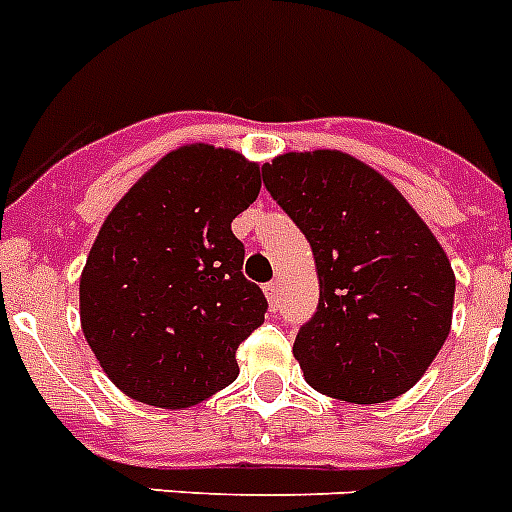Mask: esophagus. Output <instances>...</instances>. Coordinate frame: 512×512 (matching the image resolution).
<instances>
[{
	"label": "esophagus",
	"instance_id": "esophagus-1",
	"mask_svg": "<svg viewBox=\"0 0 512 512\" xmlns=\"http://www.w3.org/2000/svg\"><path fill=\"white\" fill-rule=\"evenodd\" d=\"M265 296H268L270 307L276 309L278 304H281V283H278V281L265 283Z\"/></svg>",
	"mask_w": 512,
	"mask_h": 512
}]
</instances>
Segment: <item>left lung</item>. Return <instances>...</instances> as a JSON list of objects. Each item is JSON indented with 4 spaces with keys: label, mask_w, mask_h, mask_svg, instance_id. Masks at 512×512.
Wrapping results in <instances>:
<instances>
[{
    "label": "left lung",
    "mask_w": 512,
    "mask_h": 512,
    "mask_svg": "<svg viewBox=\"0 0 512 512\" xmlns=\"http://www.w3.org/2000/svg\"><path fill=\"white\" fill-rule=\"evenodd\" d=\"M263 184L307 236L320 302L294 341L304 380L349 403L414 388L450 333L455 276L385 176L338 153H286Z\"/></svg>",
    "instance_id": "obj_1"
}]
</instances>
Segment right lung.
Returning a JSON list of instances; mask_svg holds the SVG:
<instances>
[{"instance_id": "1", "label": "right lung", "mask_w": 512, "mask_h": 512, "mask_svg": "<svg viewBox=\"0 0 512 512\" xmlns=\"http://www.w3.org/2000/svg\"><path fill=\"white\" fill-rule=\"evenodd\" d=\"M257 192V163L187 145L103 221L80 278V320L103 372L130 398L187 409L236 380V349L268 312L231 231Z\"/></svg>"}]
</instances>
